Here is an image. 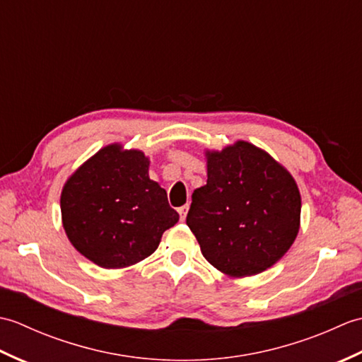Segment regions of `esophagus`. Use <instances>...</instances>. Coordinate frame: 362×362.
I'll use <instances>...</instances> for the list:
<instances>
[{
	"label": "esophagus",
	"instance_id": "obj_1",
	"mask_svg": "<svg viewBox=\"0 0 362 362\" xmlns=\"http://www.w3.org/2000/svg\"><path fill=\"white\" fill-rule=\"evenodd\" d=\"M177 211H179V214H180V219L183 221V219H185V216H187V211H188V205H183V206H180V209H179V210H177Z\"/></svg>",
	"mask_w": 362,
	"mask_h": 362
}]
</instances>
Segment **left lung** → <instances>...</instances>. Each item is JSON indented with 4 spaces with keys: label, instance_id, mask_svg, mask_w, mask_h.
I'll use <instances>...</instances> for the list:
<instances>
[{
    "label": "left lung",
    "instance_id": "left-lung-1",
    "mask_svg": "<svg viewBox=\"0 0 362 362\" xmlns=\"http://www.w3.org/2000/svg\"><path fill=\"white\" fill-rule=\"evenodd\" d=\"M205 157L209 179L194 189L187 216L202 255L230 276L266 271L298 233L302 199L294 177L247 141Z\"/></svg>",
    "mask_w": 362,
    "mask_h": 362
}]
</instances>
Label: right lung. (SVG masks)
Instances as JSON below:
<instances>
[{
    "label": "right lung",
    "mask_w": 362,
    "mask_h": 362,
    "mask_svg": "<svg viewBox=\"0 0 362 362\" xmlns=\"http://www.w3.org/2000/svg\"><path fill=\"white\" fill-rule=\"evenodd\" d=\"M60 211L74 249L105 269L148 258L179 221L166 191L149 179V158L118 143L98 151L70 175Z\"/></svg>",
    "instance_id": "add662e5"
}]
</instances>
